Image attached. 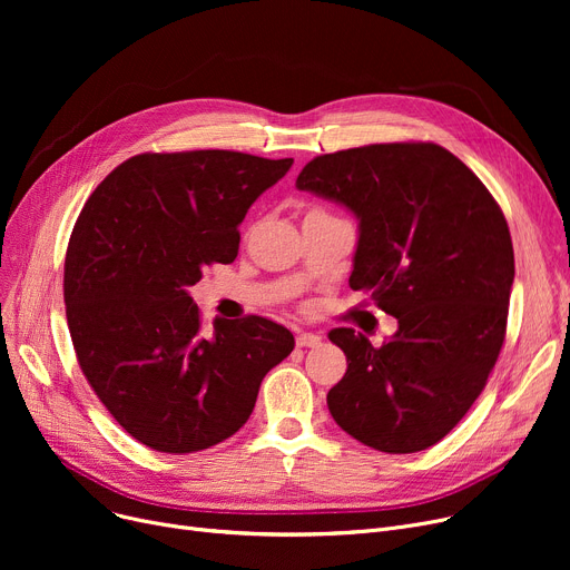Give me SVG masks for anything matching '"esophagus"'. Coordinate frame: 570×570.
Segmentation results:
<instances>
[{
	"label": "esophagus",
	"mask_w": 570,
	"mask_h": 570,
	"mask_svg": "<svg viewBox=\"0 0 570 570\" xmlns=\"http://www.w3.org/2000/svg\"><path fill=\"white\" fill-rule=\"evenodd\" d=\"M295 344L297 346H318L321 344V335L316 333H301L295 337Z\"/></svg>",
	"instance_id": "1"
}]
</instances>
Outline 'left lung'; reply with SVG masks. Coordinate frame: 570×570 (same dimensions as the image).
<instances>
[{"mask_svg":"<svg viewBox=\"0 0 570 570\" xmlns=\"http://www.w3.org/2000/svg\"><path fill=\"white\" fill-rule=\"evenodd\" d=\"M295 187L357 217L348 284L397 318L372 346L331 342L346 374L327 393L335 423L381 453H417L451 432L497 363L515 277L511 230L488 187L434 142H376L312 159Z\"/></svg>","mask_w":570,"mask_h":570,"instance_id":"1","label":"left lung"}]
</instances>
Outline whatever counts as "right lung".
I'll return each instance as SVG.
<instances>
[{
  "label": "right lung",
  "mask_w": 570,
  "mask_h": 570,
  "mask_svg": "<svg viewBox=\"0 0 570 570\" xmlns=\"http://www.w3.org/2000/svg\"><path fill=\"white\" fill-rule=\"evenodd\" d=\"M293 159L230 149L145 153L87 198L65 261V303L78 365L136 441L196 453L233 436L263 376L293 351L263 316L203 331L189 286L233 263L252 203Z\"/></svg>",
  "instance_id": "obj_1"
}]
</instances>
